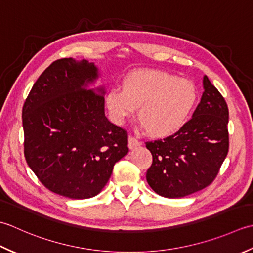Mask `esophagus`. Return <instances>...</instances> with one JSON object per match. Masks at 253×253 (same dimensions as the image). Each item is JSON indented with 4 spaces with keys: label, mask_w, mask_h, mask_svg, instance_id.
I'll list each match as a JSON object with an SVG mask.
<instances>
[{
    "label": "esophagus",
    "mask_w": 253,
    "mask_h": 253,
    "mask_svg": "<svg viewBox=\"0 0 253 253\" xmlns=\"http://www.w3.org/2000/svg\"><path fill=\"white\" fill-rule=\"evenodd\" d=\"M140 145H141V142L138 141L136 137H133V136L128 137V148L133 149V148H135V147L140 146Z\"/></svg>",
    "instance_id": "1"
}]
</instances>
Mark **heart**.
Masks as SVG:
<instances>
[{
	"instance_id": "1",
	"label": "heart",
	"mask_w": 253,
	"mask_h": 253,
	"mask_svg": "<svg viewBox=\"0 0 253 253\" xmlns=\"http://www.w3.org/2000/svg\"><path fill=\"white\" fill-rule=\"evenodd\" d=\"M198 100L192 81L157 70H138L126 75L122 89L106 95V106L117 123L136 113L151 135L166 137L181 130Z\"/></svg>"
}]
</instances>
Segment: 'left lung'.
I'll list each match as a JSON object with an SVG mask.
<instances>
[{"label": "left lung", "mask_w": 253, "mask_h": 253, "mask_svg": "<svg viewBox=\"0 0 253 253\" xmlns=\"http://www.w3.org/2000/svg\"><path fill=\"white\" fill-rule=\"evenodd\" d=\"M203 88L192 119L181 130L163 140L146 142L153 156L146 180L164 198H183L206 188L227 156V104L206 75Z\"/></svg>", "instance_id": "8db88e82"}]
</instances>
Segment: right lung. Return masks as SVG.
Returning <instances> with one entry per match:
<instances>
[{
  "mask_svg": "<svg viewBox=\"0 0 253 253\" xmlns=\"http://www.w3.org/2000/svg\"><path fill=\"white\" fill-rule=\"evenodd\" d=\"M87 60L54 61L23 107L24 153L40 182L62 197H95L127 152V133L105 116V88Z\"/></svg>",
  "mask_w": 253,
  "mask_h": 253,
  "instance_id": "right-lung-1",
  "label": "right lung"
}]
</instances>
